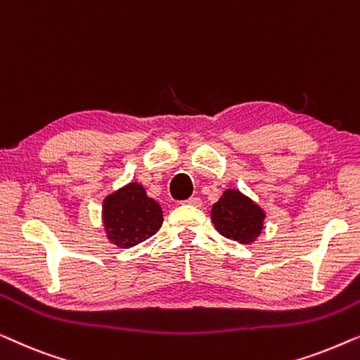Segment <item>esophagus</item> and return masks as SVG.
Instances as JSON below:
<instances>
[{
    "label": "esophagus",
    "instance_id": "obj_1",
    "mask_svg": "<svg viewBox=\"0 0 360 360\" xmlns=\"http://www.w3.org/2000/svg\"><path fill=\"white\" fill-rule=\"evenodd\" d=\"M186 204L194 205V207H200L202 205V200L199 199V197H191L189 200H186Z\"/></svg>",
    "mask_w": 360,
    "mask_h": 360
}]
</instances>
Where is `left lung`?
<instances>
[{"label":"left lung","instance_id":"1","mask_svg":"<svg viewBox=\"0 0 360 360\" xmlns=\"http://www.w3.org/2000/svg\"><path fill=\"white\" fill-rule=\"evenodd\" d=\"M215 230L229 240L251 245L264 229L266 212L238 189H226L212 207Z\"/></svg>","mask_w":360,"mask_h":360}]
</instances>
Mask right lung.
<instances>
[{"mask_svg":"<svg viewBox=\"0 0 360 360\" xmlns=\"http://www.w3.org/2000/svg\"><path fill=\"white\" fill-rule=\"evenodd\" d=\"M163 225V210L158 202L146 195L140 182L110 192L103 200V226L109 243L129 250L148 240Z\"/></svg>","mask_w":360,"mask_h":360,"instance_id":"right-lung-1","label":"right lung"}]
</instances>
